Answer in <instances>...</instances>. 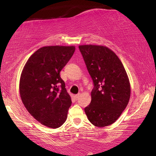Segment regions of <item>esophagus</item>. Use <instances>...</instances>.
Masks as SVG:
<instances>
[{
  "label": "esophagus",
  "instance_id": "obj_1",
  "mask_svg": "<svg viewBox=\"0 0 156 156\" xmlns=\"http://www.w3.org/2000/svg\"><path fill=\"white\" fill-rule=\"evenodd\" d=\"M80 94H76L75 96H74V98H75L76 99H77L79 97H80Z\"/></svg>",
  "mask_w": 156,
  "mask_h": 156
}]
</instances>
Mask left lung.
I'll return each mask as SVG.
<instances>
[{
  "label": "left lung",
  "mask_w": 156,
  "mask_h": 156,
  "mask_svg": "<svg viewBox=\"0 0 156 156\" xmlns=\"http://www.w3.org/2000/svg\"><path fill=\"white\" fill-rule=\"evenodd\" d=\"M79 48L94 84L85 114L95 126H108L119 118L129 104V76L120 59L107 47L83 44Z\"/></svg>",
  "instance_id": "8db88e82"
}]
</instances>
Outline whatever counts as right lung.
<instances>
[{
    "instance_id": "1",
    "label": "right lung",
    "mask_w": 156,
    "mask_h": 156,
    "mask_svg": "<svg viewBox=\"0 0 156 156\" xmlns=\"http://www.w3.org/2000/svg\"><path fill=\"white\" fill-rule=\"evenodd\" d=\"M74 50V46L42 47L29 57L21 73L23 103L30 114L47 127L57 129L67 120L72 100L59 72Z\"/></svg>"
}]
</instances>
